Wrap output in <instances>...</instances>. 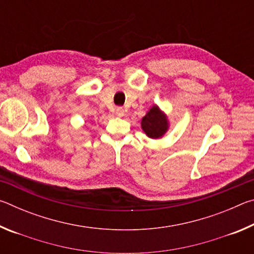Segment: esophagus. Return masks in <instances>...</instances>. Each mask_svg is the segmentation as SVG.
Masks as SVG:
<instances>
[{"label":"esophagus","mask_w":254,"mask_h":254,"mask_svg":"<svg viewBox=\"0 0 254 254\" xmlns=\"http://www.w3.org/2000/svg\"><path fill=\"white\" fill-rule=\"evenodd\" d=\"M115 114L118 115V117H120V118H122L123 115H124V110L122 109V107H118L117 110H115Z\"/></svg>","instance_id":"1"}]
</instances>
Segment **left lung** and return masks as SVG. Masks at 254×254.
<instances>
[{
	"label": "left lung",
	"mask_w": 254,
	"mask_h": 254,
	"mask_svg": "<svg viewBox=\"0 0 254 254\" xmlns=\"http://www.w3.org/2000/svg\"><path fill=\"white\" fill-rule=\"evenodd\" d=\"M169 127L168 117L157 104L150 107L141 120V128L150 139H161L168 132Z\"/></svg>",
	"instance_id": "obj_1"
}]
</instances>
